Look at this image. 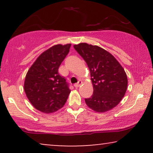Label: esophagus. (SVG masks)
Wrapping results in <instances>:
<instances>
[{"label":"esophagus","mask_w":153,"mask_h":153,"mask_svg":"<svg viewBox=\"0 0 153 153\" xmlns=\"http://www.w3.org/2000/svg\"><path fill=\"white\" fill-rule=\"evenodd\" d=\"M82 81H81V80H79V81H78V83H75L74 84V87L76 88H78L80 86V85L82 84Z\"/></svg>","instance_id":"obj_1"}]
</instances>
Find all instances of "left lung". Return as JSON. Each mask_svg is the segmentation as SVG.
Here are the masks:
<instances>
[{
	"instance_id": "obj_1",
	"label": "left lung",
	"mask_w": 153,
	"mask_h": 153,
	"mask_svg": "<svg viewBox=\"0 0 153 153\" xmlns=\"http://www.w3.org/2000/svg\"><path fill=\"white\" fill-rule=\"evenodd\" d=\"M74 48L91 72L93 94L85 99V104L95 112L111 110L126 93L127 77L125 70L111 53L98 46L79 43Z\"/></svg>"
}]
</instances>
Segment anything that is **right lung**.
<instances>
[{
	"label": "right lung",
	"instance_id": "right-lung-1",
	"mask_svg": "<svg viewBox=\"0 0 153 153\" xmlns=\"http://www.w3.org/2000/svg\"><path fill=\"white\" fill-rule=\"evenodd\" d=\"M71 44L56 45L39 55L29 68L24 88L32 105L39 111L51 114L65 105L71 91L58 68L70 51Z\"/></svg>",
	"mask_w": 153,
	"mask_h": 153
}]
</instances>
